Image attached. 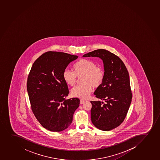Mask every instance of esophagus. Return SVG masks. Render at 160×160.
Returning <instances> with one entry per match:
<instances>
[{"mask_svg":"<svg viewBox=\"0 0 160 160\" xmlns=\"http://www.w3.org/2000/svg\"><path fill=\"white\" fill-rule=\"evenodd\" d=\"M86 102V100H80V104L82 105V104H83V103H84V102Z\"/></svg>","mask_w":160,"mask_h":160,"instance_id":"esophagus-1","label":"esophagus"}]
</instances>
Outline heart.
Segmentation results:
<instances>
[{"label": "heart", "mask_w": 160, "mask_h": 160, "mask_svg": "<svg viewBox=\"0 0 160 160\" xmlns=\"http://www.w3.org/2000/svg\"><path fill=\"white\" fill-rule=\"evenodd\" d=\"M82 77V84L74 87L71 93L74 97L86 99L92 90V86L97 88L102 84L104 79V71L92 61L83 58L74 65V71L65 69L63 73L64 81L70 86L76 84L77 77Z\"/></svg>", "instance_id": "b5f03b06"}]
</instances>
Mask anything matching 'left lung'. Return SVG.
I'll return each instance as SVG.
<instances>
[{"mask_svg":"<svg viewBox=\"0 0 160 160\" xmlns=\"http://www.w3.org/2000/svg\"><path fill=\"white\" fill-rule=\"evenodd\" d=\"M98 57L104 67V79L94 94L104 100L92 101L91 122L98 129L109 131L122 124L129 109L132 93L129 73L122 60L104 49L90 52L83 57Z\"/></svg>","mask_w":160,"mask_h":160,"instance_id":"left-lung-1","label":"left lung"}]
</instances>
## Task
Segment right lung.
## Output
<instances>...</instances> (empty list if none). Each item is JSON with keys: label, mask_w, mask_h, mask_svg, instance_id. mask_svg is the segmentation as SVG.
I'll return each mask as SVG.
<instances>
[{"label": "right lung", "mask_w": 160, "mask_h": 160, "mask_svg": "<svg viewBox=\"0 0 160 160\" xmlns=\"http://www.w3.org/2000/svg\"><path fill=\"white\" fill-rule=\"evenodd\" d=\"M77 55L59 52H45L36 59L28 76L27 90L33 113L41 125L52 132H61L72 123L80 100L68 96L63 73Z\"/></svg>", "instance_id": "obj_1"}]
</instances>
